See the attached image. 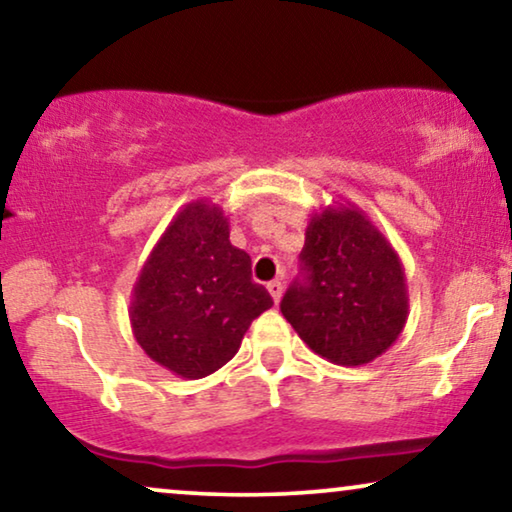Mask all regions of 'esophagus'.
<instances>
[{"label":"esophagus","instance_id":"34e87169","mask_svg":"<svg viewBox=\"0 0 512 512\" xmlns=\"http://www.w3.org/2000/svg\"><path fill=\"white\" fill-rule=\"evenodd\" d=\"M268 291H270L272 300H275V303H279V300H282V293H284V282H282V279H272V282H268Z\"/></svg>","mask_w":512,"mask_h":512}]
</instances>
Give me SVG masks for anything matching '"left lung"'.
Segmentation results:
<instances>
[{
  "label": "left lung",
  "instance_id": "8db88e82",
  "mask_svg": "<svg viewBox=\"0 0 512 512\" xmlns=\"http://www.w3.org/2000/svg\"><path fill=\"white\" fill-rule=\"evenodd\" d=\"M303 279L282 314L314 354L363 366L394 345L408 321V286L398 254L356 205L312 214L300 251Z\"/></svg>",
  "mask_w": 512,
  "mask_h": 512
}]
</instances>
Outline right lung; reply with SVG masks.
Wrapping results in <instances>:
<instances>
[{
    "mask_svg": "<svg viewBox=\"0 0 512 512\" xmlns=\"http://www.w3.org/2000/svg\"><path fill=\"white\" fill-rule=\"evenodd\" d=\"M228 237L219 205L188 202L160 235L132 289L130 324L139 347L186 380L226 366L251 321L272 307L265 286L251 279L249 254Z\"/></svg>",
    "mask_w": 512,
    "mask_h": 512,
    "instance_id": "obj_1",
    "label": "right lung"
}]
</instances>
